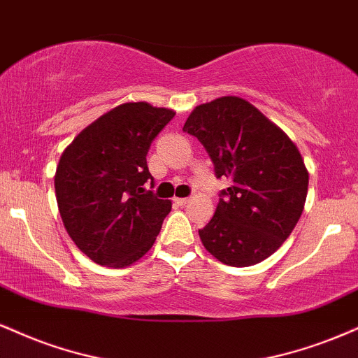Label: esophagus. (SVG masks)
<instances>
[{
  "label": "esophagus",
  "instance_id": "esophagus-1",
  "mask_svg": "<svg viewBox=\"0 0 358 358\" xmlns=\"http://www.w3.org/2000/svg\"><path fill=\"white\" fill-rule=\"evenodd\" d=\"M190 201V198H175V203L180 205V206H185Z\"/></svg>",
  "mask_w": 358,
  "mask_h": 358
}]
</instances>
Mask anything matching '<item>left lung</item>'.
Segmentation results:
<instances>
[{
  "mask_svg": "<svg viewBox=\"0 0 358 358\" xmlns=\"http://www.w3.org/2000/svg\"><path fill=\"white\" fill-rule=\"evenodd\" d=\"M183 131L203 143L222 192L208 225L198 230L206 252L222 264L250 266L282 247L303 212L308 171L282 128L240 96L198 105Z\"/></svg>",
  "mask_w": 358,
  "mask_h": 358,
  "instance_id": "left-lung-1",
  "label": "left lung"
}]
</instances>
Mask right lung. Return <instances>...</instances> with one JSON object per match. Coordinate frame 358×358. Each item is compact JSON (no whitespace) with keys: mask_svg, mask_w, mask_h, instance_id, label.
Masks as SVG:
<instances>
[{"mask_svg":"<svg viewBox=\"0 0 358 358\" xmlns=\"http://www.w3.org/2000/svg\"><path fill=\"white\" fill-rule=\"evenodd\" d=\"M170 108L128 101L106 111L64 148L55 173L63 225L90 260L123 268L153 247L171 201L146 192V153Z\"/></svg>","mask_w":358,"mask_h":358,"instance_id":"add662e5","label":"right lung"}]
</instances>
